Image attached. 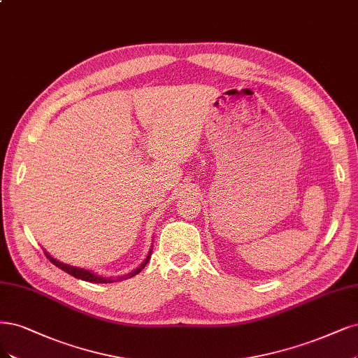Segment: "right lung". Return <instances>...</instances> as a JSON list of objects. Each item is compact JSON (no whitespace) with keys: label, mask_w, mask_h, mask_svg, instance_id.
<instances>
[{"label":"right lung","mask_w":358,"mask_h":358,"mask_svg":"<svg viewBox=\"0 0 358 358\" xmlns=\"http://www.w3.org/2000/svg\"><path fill=\"white\" fill-rule=\"evenodd\" d=\"M45 256L50 259V262L53 264V265H56L57 268H60L62 271H65V273H68V274H71L72 277H76V278H81V280H84V281H90V282H114V281H118V280H122V278H130V277H133V275H136V274H139L141 271L145 268V265L148 264V261H150V256L146 257V261L138 268V269H134L133 273H130L129 275H126V277H118L117 280H114V278H105V277H99V275H96V274H93V273H90V271H87V269H81V268H73V266H69V265H65V264H62V262H59V261H56V259H53V257H50L48 256L47 253H45Z\"/></svg>","instance_id":"add662e5"}]
</instances>
